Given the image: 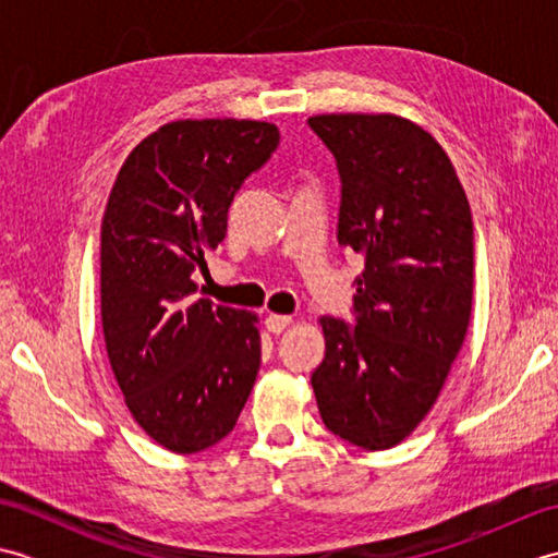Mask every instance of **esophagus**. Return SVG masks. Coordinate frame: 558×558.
<instances>
[{"instance_id": "obj_1", "label": "esophagus", "mask_w": 558, "mask_h": 558, "mask_svg": "<svg viewBox=\"0 0 558 558\" xmlns=\"http://www.w3.org/2000/svg\"><path fill=\"white\" fill-rule=\"evenodd\" d=\"M292 324V316H282V314H268L266 316V328L270 330V333H282L288 326Z\"/></svg>"}]
</instances>
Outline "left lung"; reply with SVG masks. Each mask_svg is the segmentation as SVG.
I'll list each match as a JSON object with an SVG mask.
<instances>
[{"mask_svg":"<svg viewBox=\"0 0 558 558\" xmlns=\"http://www.w3.org/2000/svg\"><path fill=\"white\" fill-rule=\"evenodd\" d=\"M340 174L338 244L362 256L354 324L322 316L312 374L336 436L386 450L432 410L472 312V213L436 138L396 114H316Z\"/></svg>","mask_w":558,"mask_h":558,"instance_id":"obj_1","label":"left lung"}]
</instances>
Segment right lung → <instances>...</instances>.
<instances>
[{
    "instance_id": "obj_1",
    "label": "right lung",
    "mask_w": 558,
    "mask_h": 558,
    "mask_svg": "<svg viewBox=\"0 0 558 558\" xmlns=\"http://www.w3.org/2000/svg\"><path fill=\"white\" fill-rule=\"evenodd\" d=\"M280 144L276 124L180 120L129 153L100 228L105 348L132 417L174 453L228 436L260 366L256 316L196 300L206 248L228 232L244 180Z\"/></svg>"
}]
</instances>
